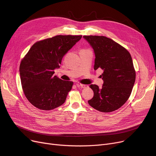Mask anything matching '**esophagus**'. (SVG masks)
Returning <instances> with one entry per match:
<instances>
[{
  "instance_id": "esophagus-1",
  "label": "esophagus",
  "mask_w": 156,
  "mask_h": 156,
  "mask_svg": "<svg viewBox=\"0 0 156 156\" xmlns=\"http://www.w3.org/2000/svg\"><path fill=\"white\" fill-rule=\"evenodd\" d=\"M76 86L78 87H80V88H82V89H85V88H87L88 87L87 85H86V84H81V83H76Z\"/></svg>"
}]
</instances>
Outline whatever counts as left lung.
I'll return each mask as SVG.
<instances>
[{"label":"left lung","mask_w":156,"mask_h":156,"mask_svg":"<svg viewBox=\"0 0 156 156\" xmlns=\"http://www.w3.org/2000/svg\"><path fill=\"white\" fill-rule=\"evenodd\" d=\"M94 49V70L101 69V89L89 87L94 97L89 104L100 112H110L122 106L130 97L136 80V71L130 53L111 39L98 35L83 36Z\"/></svg>","instance_id":"left-lung-1"}]
</instances>
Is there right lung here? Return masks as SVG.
<instances>
[{
	"label": "right lung",
	"mask_w": 156,
	"mask_h": 156,
	"mask_svg": "<svg viewBox=\"0 0 156 156\" xmlns=\"http://www.w3.org/2000/svg\"><path fill=\"white\" fill-rule=\"evenodd\" d=\"M82 35H56L35 42L23 57L19 72L22 89L27 100L37 108L49 111L62 105L73 82L54 76L64 55Z\"/></svg>",
	"instance_id": "1"
}]
</instances>
